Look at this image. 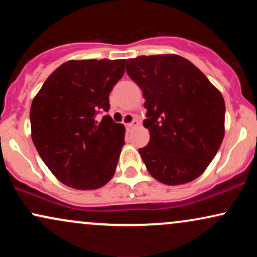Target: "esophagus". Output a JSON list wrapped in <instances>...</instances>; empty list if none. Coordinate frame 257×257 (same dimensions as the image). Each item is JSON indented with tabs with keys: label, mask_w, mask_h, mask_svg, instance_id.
Returning a JSON list of instances; mask_svg holds the SVG:
<instances>
[{
	"label": "esophagus",
	"mask_w": 257,
	"mask_h": 257,
	"mask_svg": "<svg viewBox=\"0 0 257 257\" xmlns=\"http://www.w3.org/2000/svg\"><path fill=\"white\" fill-rule=\"evenodd\" d=\"M139 124H140V122H139L138 119H133L132 122L126 123V126H128V128H137Z\"/></svg>",
	"instance_id": "esophagus-1"
}]
</instances>
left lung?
Wrapping results in <instances>:
<instances>
[{"label": "left lung", "instance_id": "1", "mask_svg": "<svg viewBox=\"0 0 257 257\" xmlns=\"http://www.w3.org/2000/svg\"><path fill=\"white\" fill-rule=\"evenodd\" d=\"M143 90L150 141L139 149L149 173L162 184L181 185L202 175L225 135V101L205 75L176 54L125 60Z\"/></svg>", "mask_w": 257, "mask_h": 257}]
</instances>
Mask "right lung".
<instances>
[{
  "label": "right lung",
  "mask_w": 257,
  "mask_h": 257,
  "mask_svg": "<svg viewBox=\"0 0 257 257\" xmlns=\"http://www.w3.org/2000/svg\"><path fill=\"white\" fill-rule=\"evenodd\" d=\"M124 73V60H70L46 79L30 108L38 155L59 181L96 190L116 172L124 125L108 114V94Z\"/></svg>",
  "instance_id": "obj_1"
}]
</instances>
